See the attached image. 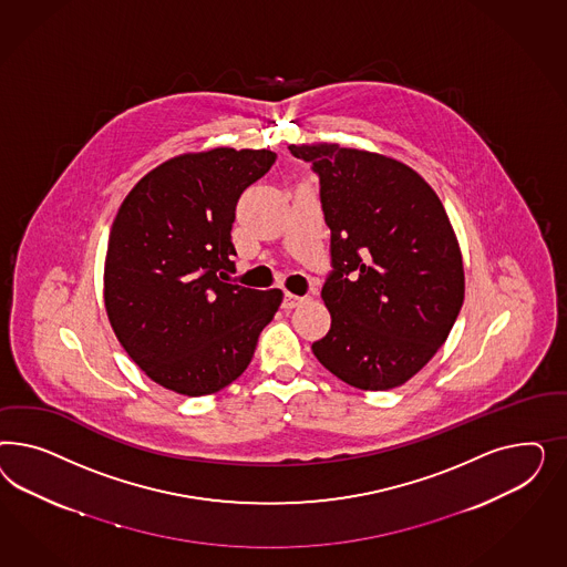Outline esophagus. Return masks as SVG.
I'll list each match as a JSON object with an SVG mask.
<instances>
[{
    "label": "esophagus",
    "mask_w": 567,
    "mask_h": 567,
    "mask_svg": "<svg viewBox=\"0 0 567 567\" xmlns=\"http://www.w3.org/2000/svg\"><path fill=\"white\" fill-rule=\"evenodd\" d=\"M303 301H306V297H299V295L287 292V295H285V299H282V308L295 309L299 303H303Z\"/></svg>",
    "instance_id": "esophagus-1"
}]
</instances>
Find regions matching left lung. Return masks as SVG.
<instances>
[{"label": "left lung", "mask_w": 567, "mask_h": 567, "mask_svg": "<svg viewBox=\"0 0 567 567\" xmlns=\"http://www.w3.org/2000/svg\"><path fill=\"white\" fill-rule=\"evenodd\" d=\"M289 150L320 176L334 268L322 287L330 330L311 351L361 391L401 386L464 306V259L445 207L395 157L327 141Z\"/></svg>", "instance_id": "obj_1"}]
</instances>
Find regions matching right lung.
<instances>
[{"instance_id":"obj_1","label":"right lung","mask_w":567,"mask_h":567,"mask_svg":"<svg viewBox=\"0 0 567 567\" xmlns=\"http://www.w3.org/2000/svg\"><path fill=\"white\" fill-rule=\"evenodd\" d=\"M270 150L216 147L147 172L110 230L103 303L128 358L178 395L218 393L247 370L282 291L224 282L240 193L275 164Z\"/></svg>"}]
</instances>
